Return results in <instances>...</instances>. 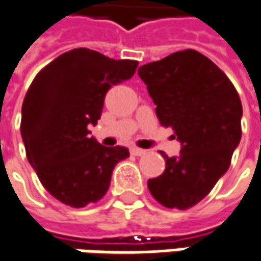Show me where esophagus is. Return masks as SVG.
<instances>
[{
    "instance_id": "34e87169",
    "label": "esophagus",
    "mask_w": 261,
    "mask_h": 261,
    "mask_svg": "<svg viewBox=\"0 0 261 261\" xmlns=\"http://www.w3.org/2000/svg\"><path fill=\"white\" fill-rule=\"evenodd\" d=\"M130 152L134 156H143V155H146L145 149H140V147H131Z\"/></svg>"
}]
</instances>
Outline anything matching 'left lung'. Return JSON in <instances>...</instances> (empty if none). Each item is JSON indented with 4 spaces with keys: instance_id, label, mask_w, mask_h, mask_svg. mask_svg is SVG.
Instances as JSON below:
<instances>
[{
    "instance_id": "obj_1",
    "label": "left lung",
    "mask_w": 261,
    "mask_h": 261,
    "mask_svg": "<svg viewBox=\"0 0 261 261\" xmlns=\"http://www.w3.org/2000/svg\"><path fill=\"white\" fill-rule=\"evenodd\" d=\"M139 76L156 105L162 127L180 140V155L147 180L152 196L167 208L188 210L202 201L227 171L241 140L242 105L226 73L196 50H183L140 66Z\"/></svg>"
}]
</instances>
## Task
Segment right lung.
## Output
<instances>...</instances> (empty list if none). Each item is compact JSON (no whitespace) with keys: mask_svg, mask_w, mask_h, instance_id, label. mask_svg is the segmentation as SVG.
Instances as JSON below:
<instances>
[{"mask_svg":"<svg viewBox=\"0 0 261 261\" xmlns=\"http://www.w3.org/2000/svg\"><path fill=\"white\" fill-rule=\"evenodd\" d=\"M136 60H114L99 51L73 48L39 70L22 105L20 133L26 156L42 186L57 201L83 208L100 201L127 147H106L90 137L105 96L130 80Z\"/></svg>","mask_w":261,"mask_h":261,"instance_id":"1","label":"right lung"}]
</instances>
